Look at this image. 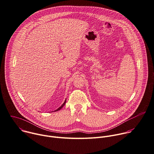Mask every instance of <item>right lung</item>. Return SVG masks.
<instances>
[{
	"label": "right lung",
	"instance_id": "add662e5",
	"mask_svg": "<svg viewBox=\"0 0 154 154\" xmlns=\"http://www.w3.org/2000/svg\"><path fill=\"white\" fill-rule=\"evenodd\" d=\"M66 99L65 100V102H64V103L62 104V105L61 106H60V107H59L58 109H57L56 110H55L54 111H56H56H58L60 110V109H62V108H63V107L65 106V103H66Z\"/></svg>",
	"mask_w": 154,
	"mask_h": 154
}]
</instances>
